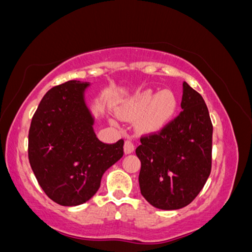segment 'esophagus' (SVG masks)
<instances>
[{"instance_id": "esophagus-1", "label": "esophagus", "mask_w": 252, "mask_h": 252, "mask_svg": "<svg viewBox=\"0 0 252 252\" xmlns=\"http://www.w3.org/2000/svg\"><path fill=\"white\" fill-rule=\"evenodd\" d=\"M133 150H134L133 142L131 141V140H129V139H127V140L126 141V144H125V153L127 155V154L133 153Z\"/></svg>"}]
</instances>
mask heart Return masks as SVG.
Instances as JSON below:
<instances>
[{
  "mask_svg": "<svg viewBox=\"0 0 252 252\" xmlns=\"http://www.w3.org/2000/svg\"><path fill=\"white\" fill-rule=\"evenodd\" d=\"M178 102L173 92L165 89L155 93L146 89L127 103L120 111L123 119L139 118V129L146 132H155L167 125L173 118Z\"/></svg>",
  "mask_w": 252,
  "mask_h": 252,
  "instance_id": "obj_1",
  "label": "heart"
}]
</instances>
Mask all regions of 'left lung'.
I'll return each mask as SVG.
<instances>
[{
    "instance_id": "8db88e82",
    "label": "left lung",
    "mask_w": 252,
    "mask_h": 252,
    "mask_svg": "<svg viewBox=\"0 0 252 252\" xmlns=\"http://www.w3.org/2000/svg\"><path fill=\"white\" fill-rule=\"evenodd\" d=\"M182 112L159 134L142 138L139 186L154 207L175 210L198 196L212 168L213 125L201 95L185 81Z\"/></svg>"
}]
</instances>
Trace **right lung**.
<instances>
[{
    "label": "right lung",
    "mask_w": 252,
    "mask_h": 252,
    "mask_svg": "<svg viewBox=\"0 0 252 252\" xmlns=\"http://www.w3.org/2000/svg\"><path fill=\"white\" fill-rule=\"evenodd\" d=\"M89 82L70 80L45 94L32 120L28 156L39 186L56 204L88 201L105 172L123 156L125 141L104 144L86 102Z\"/></svg>",
    "instance_id": "right-lung-1"
}]
</instances>
